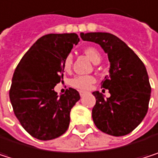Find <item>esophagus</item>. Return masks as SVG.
Wrapping results in <instances>:
<instances>
[{"label":"esophagus","mask_w":158,"mask_h":158,"mask_svg":"<svg viewBox=\"0 0 158 158\" xmlns=\"http://www.w3.org/2000/svg\"><path fill=\"white\" fill-rule=\"evenodd\" d=\"M80 94H81V97H83L85 94H87V92H85V91H80Z\"/></svg>","instance_id":"esophagus-1"}]
</instances>
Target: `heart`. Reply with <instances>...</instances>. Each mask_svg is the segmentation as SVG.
Returning <instances> with one entry per match:
<instances>
[{
	"label": "heart",
	"instance_id": "obj_1",
	"mask_svg": "<svg viewBox=\"0 0 158 158\" xmlns=\"http://www.w3.org/2000/svg\"><path fill=\"white\" fill-rule=\"evenodd\" d=\"M85 54L88 56V58L95 64L97 61L101 60V55L98 52V51L94 48L88 47L84 50ZM73 62V56L72 54H68L63 63V66L64 70H69ZM95 82V78L93 76H77L70 81V85L76 89L78 90H88L91 88V86Z\"/></svg>",
	"mask_w": 158,
	"mask_h": 158
}]
</instances>
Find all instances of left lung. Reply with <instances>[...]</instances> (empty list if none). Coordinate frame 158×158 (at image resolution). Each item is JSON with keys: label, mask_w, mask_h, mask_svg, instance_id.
Listing matches in <instances>:
<instances>
[{"label": "left lung", "mask_w": 158, "mask_h": 158, "mask_svg": "<svg viewBox=\"0 0 158 158\" xmlns=\"http://www.w3.org/2000/svg\"><path fill=\"white\" fill-rule=\"evenodd\" d=\"M81 38L99 44L110 62L109 75L101 83L110 97L105 99L98 91L93 93L96 99L92 113L94 122L109 135H127L138 127L148 110L151 86L146 68L137 54L113 34L81 32Z\"/></svg>", "instance_id": "1"}]
</instances>
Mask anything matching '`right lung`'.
<instances>
[{"label":"right lung","instance_id":"obj_1","mask_svg":"<svg viewBox=\"0 0 158 158\" xmlns=\"http://www.w3.org/2000/svg\"><path fill=\"white\" fill-rule=\"evenodd\" d=\"M78 41L76 33L44 35L15 70L10 101L22 127L38 140H52L64 134L69 126L71 108L81 99L72 88L61 95L54 91L63 78L64 60Z\"/></svg>","mask_w":158,"mask_h":158}]
</instances>
